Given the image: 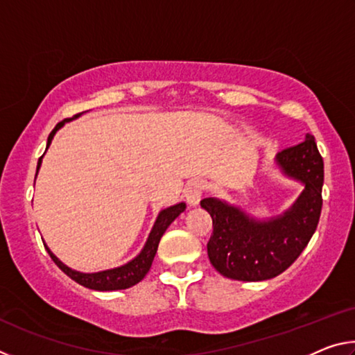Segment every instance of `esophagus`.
<instances>
[{"mask_svg": "<svg viewBox=\"0 0 355 355\" xmlns=\"http://www.w3.org/2000/svg\"><path fill=\"white\" fill-rule=\"evenodd\" d=\"M203 189H205V184L200 180H196V182H191L184 189V197L186 202H188L189 207H197L202 199Z\"/></svg>", "mask_w": 355, "mask_h": 355, "instance_id": "1", "label": "esophagus"}]
</instances>
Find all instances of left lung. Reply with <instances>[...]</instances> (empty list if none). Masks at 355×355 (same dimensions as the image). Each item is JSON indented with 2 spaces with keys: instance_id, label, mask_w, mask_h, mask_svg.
<instances>
[{
  "instance_id": "8db88e82",
  "label": "left lung",
  "mask_w": 355,
  "mask_h": 355,
  "mask_svg": "<svg viewBox=\"0 0 355 355\" xmlns=\"http://www.w3.org/2000/svg\"><path fill=\"white\" fill-rule=\"evenodd\" d=\"M274 163L285 177L304 184L285 213L257 219L214 197L200 202L213 219L208 258L224 277L243 282L277 277L296 261L316 230L322 208L324 163L315 137L307 133L304 142L275 155Z\"/></svg>"
}]
</instances>
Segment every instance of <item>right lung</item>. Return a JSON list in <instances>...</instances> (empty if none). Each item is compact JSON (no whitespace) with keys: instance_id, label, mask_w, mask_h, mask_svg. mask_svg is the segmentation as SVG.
Returning <instances> with one entry per match:
<instances>
[{"instance_id":"right-lung-1","label":"right lung","mask_w":355,"mask_h":355,"mask_svg":"<svg viewBox=\"0 0 355 355\" xmlns=\"http://www.w3.org/2000/svg\"><path fill=\"white\" fill-rule=\"evenodd\" d=\"M80 116L81 114H78V116L67 119V120H62V122H59L56 125L55 130H53L50 136H48L46 150H48V147H50V144L53 141V137H55L56 131L61 130L65 125V122H69V120H73ZM42 158H44V156H40L39 158L37 172L40 169ZM35 177H37V173H35ZM184 209H186L184 202H180V203H177V205H172L169 208L161 209L158 218H156L155 224L152 227V230H150V233H148V238H147L146 244H144L142 250L133 258V260H130L128 263H125L119 268L105 269V271H98V272L75 271V269L69 268L67 264H64L61 260H59V258L53 254L50 248H48L45 243H44V245H45L48 254H50L51 260L58 264V268L61 269L64 274H67L71 280H75L76 284H80L83 286L89 288V290H95V291L127 290V288L139 284V282L146 277V274L150 271V266H152V263H153L156 250H158V244H159L161 236L164 235L167 227H169L172 222L184 211Z\"/></svg>"}]
</instances>
